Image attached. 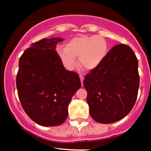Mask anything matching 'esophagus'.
I'll return each mask as SVG.
<instances>
[{"instance_id": "1", "label": "esophagus", "mask_w": 151, "mask_h": 151, "mask_svg": "<svg viewBox=\"0 0 151 151\" xmlns=\"http://www.w3.org/2000/svg\"><path fill=\"white\" fill-rule=\"evenodd\" d=\"M80 81L81 83H82V85H83V81H84V77L82 75H80Z\"/></svg>"}]
</instances>
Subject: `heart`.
Listing matches in <instances>:
<instances>
[{"instance_id":"heart-1","label":"heart","mask_w":151,"mask_h":151,"mask_svg":"<svg viewBox=\"0 0 151 151\" xmlns=\"http://www.w3.org/2000/svg\"><path fill=\"white\" fill-rule=\"evenodd\" d=\"M109 52V44L99 35H80L71 38L65 43L64 49H59L58 56L68 70H73L77 65L76 57L80 63L88 70L96 69L104 61Z\"/></svg>"}]
</instances>
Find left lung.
Wrapping results in <instances>:
<instances>
[{
  "label": "left lung",
  "instance_id": "1",
  "mask_svg": "<svg viewBox=\"0 0 151 151\" xmlns=\"http://www.w3.org/2000/svg\"><path fill=\"white\" fill-rule=\"evenodd\" d=\"M83 85L95 121L111 124L124 118L135 104L139 85L138 61L131 47H112L101 64L85 76Z\"/></svg>",
  "mask_w": 151,
  "mask_h": 151
}]
</instances>
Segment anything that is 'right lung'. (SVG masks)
Here are the masks:
<instances>
[{"instance_id":"obj_1","label":"right lung","mask_w":151,"mask_h":151,"mask_svg":"<svg viewBox=\"0 0 151 151\" xmlns=\"http://www.w3.org/2000/svg\"><path fill=\"white\" fill-rule=\"evenodd\" d=\"M62 38H44L31 44L19 58L17 88L22 108L41 126H58L68 116V106L81 82L66 70L55 51Z\"/></svg>"}]
</instances>
